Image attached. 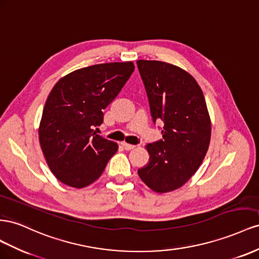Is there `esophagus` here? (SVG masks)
Listing matches in <instances>:
<instances>
[{"mask_svg":"<svg viewBox=\"0 0 259 259\" xmlns=\"http://www.w3.org/2000/svg\"><path fill=\"white\" fill-rule=\"evenodd\" d=\"M121 146L123 147V149H124L125 151L134 150L135 147H136V145H134V144H129V143H127V142H121Z\"/></svg>","mask_w":259,"mask_h":259,"instance_id":"1","label":"esophagus"}]
</instances>
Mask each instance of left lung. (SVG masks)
<instances>
[{"label":"left lung","instance_id":"8db88e82","mask_svg":"<svg viewBox=\"0 0 259 259\" xmlns=\"http://www.w3.org/2000/svg\"><path fill=\"white\" fill-rule=\"evenodd\" d=\"M154 123L161 120L162 140L149 143V164L139 177L157 193L179 189L207 153L211 124L202 89L182 68L159 61L137 62Z\"/></svg>","mask_w":259,"mask_h":259}]
</instances>
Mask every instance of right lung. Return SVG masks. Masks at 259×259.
Wrapping results in <instances>:
<instances>
[{
	"label": "right lung",
	"mask_w": 259,
	"mask_h": 259,
	"mask_svg": "<svg viewBox=\"0 0 259 259\" xmlns=\"http://www.w3.org/2000/svg\"><path fill=\"white\" fill-rule=\"evenodd\" d=\"M135 70L132 62L98 64L58 80L43 108L39 141L51 171L81 189L104 171L118 144L93 130Z\"/></svg>",
	"instance_id": "1"
}]
</instances>
